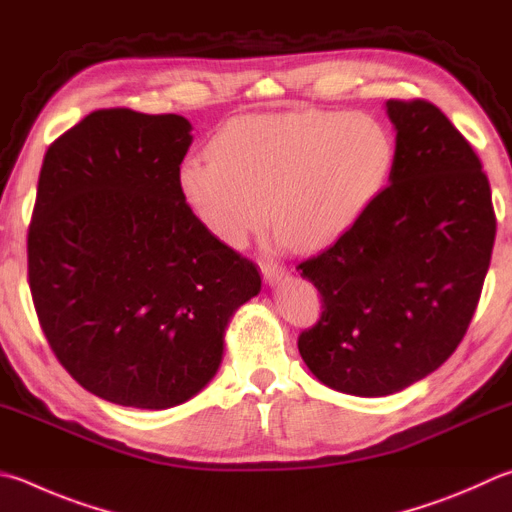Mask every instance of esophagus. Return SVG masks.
Here are the masks:
<instances>
[{
    "mask_svg": "<svg viewBox=\"0 0 512 512\" xmlns=\"http://www.w3.org/2000/svg\"><path fill=\"white\" fill-rule=\"evenodd\" d=\"M262 275H264V282L268 284V286H277L280 284L284 277L288 275V271L284 266H280V264H273V262H264L262 264Z\"/></svg>",
    "mask_w": 512,
    "mask_h": 512,
    "instance_id": "34e87169",
    "label": "esophagus"
}]
</instances>
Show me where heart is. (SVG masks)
<instances>
[{
	"mask_svg": "<svg viewBox=\"0 0 512 512\" xmlns=\"http://www.w3.org/2000/svg\"><path fill=\"white\" fill-rule=\"evenodd\" d=\"M394 163L392 134L367 114H250L230 120L210 154L185 161L179 185L194 215L230 246H244L273 215L282 244L320 250L367 215Z\"/></svg>",
	"mask_w": 512,
	"mask_h": 512,
	"instance_id": "b5f03b06",
	"label": "heart"
}]
</instances>
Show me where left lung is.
Wrapping results in <instances>:
<instances>
[{
	"label": "left lung",
	"instance_id": "1",
	"mask_svg": "<svg viewBox=\"0 0 512 512\" xmlns=\"http://www.w3.org/2000/svg\"><path fill=\"white\" fill-rule=\"evenodd\" d=\"M389 185L345 237L297 266L322 318L297 349L336 392L389 396L459 347L486 280L495 210L470 143L427 100H387Z\"/></svg>",
	"mask_w": 512,
	"mask_h": 512
}]
</instances>
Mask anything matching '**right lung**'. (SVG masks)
<instances>
[{"label": "right lung", "mask_w": 512, "mask_h": 512, "mask_svg": "<svg viewBox=\"0 0 512 512\" xmlns=\"http://www.w3.org/2000/svg\"><path fill=\"white\" fill-rule=\"evenodd\" d=\"M192 125L98 109L44 154L29 284L62 367L109 403L167 410L224 358L228 322L262 291L253 262L194 215L179 185Z\"/></svg>", "instance_id": "obj_1"}]
</instances>
